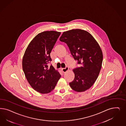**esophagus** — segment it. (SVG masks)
<instances>
[{"instance_id": "esophagus-1", "label": "esophagus", "mask_w": 126, "mask_h": 126, "mask_svg": "<svg viewBox=\"0 0 126 126\" xmlns=\"http://www.w3.org/2000/svg\"><path fill=\"white\" fill-rule=\"evenodd\" d=\"M69 70V67H66L65 68H63L62 69V71L63 72V73H65L67 71H68Z\"/></svg>"}]
</instances>
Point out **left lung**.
I'll return each instance as SVG.
<instances>
[{
	"label": "left lung",
	"instance_id": "1",
	"mask_svg": "<svg viewBox=\"0 0 126 126\" xmlns=\"http://www.w3.org/2000/svg\"><path fill=\"white\" fill-rule=\"evenodd\" d=\"M59 40L67 45L74 59L81 65L73 70L75 78L69 83L70 87L78 92L89 89L102 68L103 55L98 43L89 32L78 29L63 32Z\"/></svg>",
	"mask_w": 126,
	"mask_h": 126
}]
</instances>
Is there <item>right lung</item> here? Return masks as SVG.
<instances>
[{
    "label": "right lung",
    "instance_id": "1",
    "mask_svg": "<svg viewBox=\"0 0 126 126\" xmlns=\"http://www.w3.org/2000/svg\"><path fill=\"white\" fill-rule=\"evenodd\" d=\"M61 32L45 31L38 34L26 49L22 60V67L29 83L41 94H47L54 89L61 75L52 65L50 53Z\"/></svg>",
    "mask_w": 126,
    "mask_h": 126
}]
</instances>
